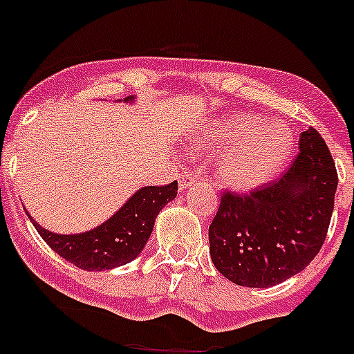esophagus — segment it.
Here are the masks:
<instances>
[{
  "label": "esophagus",
  "instance_id": "34e87169",
  "mask_svg": "<svg viewBox=\"0 0 354 354\" xmlns=\"http://www.w3.org/2000/svg\"><path fill=\"white\" fill-rule=\"evenodd\" d=\"M194 183H196V177H194V174H191V171H183V174H179V191L187 189V186H191V184Z\"/></svg>",
  "mask_w": 354,
  "mask_h": 354
}]
</instances>
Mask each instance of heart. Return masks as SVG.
I'll return each instance as SVG.
<instances>
[{
  "instance_id": "obj_1",
  "label": "heart",
  "mask_w": 354,
  "mask_h": 354,
  "mask_svg": "<svg viewBox=\"0 0 354 354\" xmlns=\"http://www.w3.org/2000/svg\"><path fill=\"white\" fill-rule=\"evenodd\" d=\"M194 152H221L217 177L236 191L263 186L281 170L293 147V135L279 122H261L251 113H228L209 121L191 140Z\"/></svg>"
}]
</instances>
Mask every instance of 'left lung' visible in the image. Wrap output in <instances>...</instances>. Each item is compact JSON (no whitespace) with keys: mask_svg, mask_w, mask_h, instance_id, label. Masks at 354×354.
Here are the masks:
<instances>
[{"mask_svg":"<svg viewBox=\"0 0 354 354\" xmlns=\"http://www.w3.org/2000/svg\"><path fill=\"white\" fill-rule=\"evenodd\" d=\"M297 160L248 196L225 193L209 226L210 258L228 281L270 288L302 272L326 239L337 170L314 128L300 135Z\"/></svg>","mask_w":354,"mask_h":354,"instance_id":"left-lung-1","label":"left lung"}]
</instances>
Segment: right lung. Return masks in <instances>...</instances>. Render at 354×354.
<instances>
[{"mask_svg": "<svg viewBox=\"0 0 354 354\" xmlns=\"http://www.w3.org/2000/svg\"><path fill=\"white\" fill-rule=\"evenodd\" d=\"M122 102L133 103L135 96H128ZM175 196L177 180L167 186L140 187L105 223L89 232L73 235L48 232L26 214L52 251L75 267L100 272L122 267L137 258L147 244L160 210Z\"/></svg>", "mask_w": 354, "mask_h": 354, "instance_id": "right-lung-1", "label": "right lung"}]
</instances>
